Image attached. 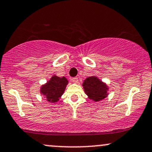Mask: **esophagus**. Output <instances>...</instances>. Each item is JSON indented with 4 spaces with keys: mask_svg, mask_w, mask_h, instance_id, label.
I'll return each mask as SVG.
<instances>
[{
    "mask_svg": "<svg viewBox=\"0 0 152 152\" xmlns=\"http://www.w3.org/2000/svg\"><path fill=\"white\" fill-rule=\"evenodd\" d=\"M71 81H73L75 83H77L78 81V78L77 77H74V78H71Z\"/></svg>",
    "mask_w": 152,
    "mask_h": 152,
    "instance_id": "esophagus-1",
    "label": "esophagus"
}]
</instances>
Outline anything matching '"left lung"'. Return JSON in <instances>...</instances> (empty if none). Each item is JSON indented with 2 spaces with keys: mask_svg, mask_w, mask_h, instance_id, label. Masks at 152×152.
Listing matches in <instances>:
<instances>
[{
  "mask_svg": "<svg viewBox=\"0 0 152 152\" xmlns=\"http://www.w3.org/2000/svg\"><path fill=\"white\" fill-rule=\"evenodd\" d=\"M83 89L88 96V99L94 102H99L107 96V86L103 83L96 76H91L86 78L83 83Z\"/></svg>",
  "mask_w": 152,
  "mask_h": 152,
  "instance_id": "8db88e82",
  "label": "left lung"
}]
</instances>
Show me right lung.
Here are the masks:
<instances>
[{
    "mask_svg": "<svg viewBox=\"0 0 152 152\" xmlns=\"http://www.w3.org/2000/svg\"><path fill=\"white\" fill-rule=\"evenodd\" d=\"M68 81L65 77L53 76L46 84L41 88V93L46 97L47 101L56 103L59 100L66 89Z\"/></svg>",
    "mask_w": 152,
    "mask_h": 152,
    "instance_id": "right-lung-1",
    "label": "right lung"
}]
</instances>
